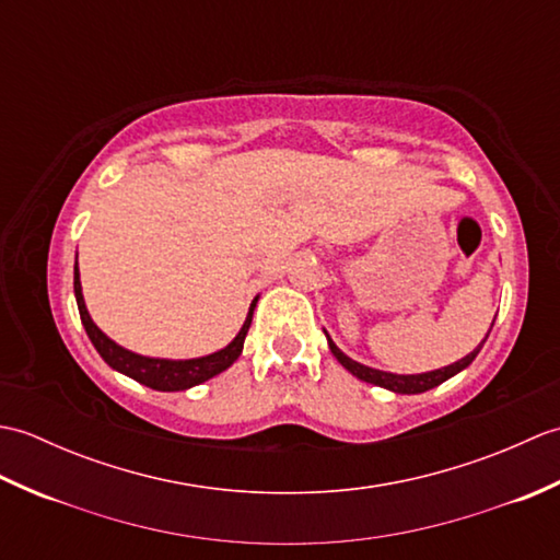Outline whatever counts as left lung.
I'll return each instance as SVG.
<instances>
[{"label":"left lung","instance_id":"obj_1","mask_svg":"<svg viewBox=\"0 0 560 560\" xmlns=\"http://www.w3.org/2000/svg\"><path fill=\"white\" fill-rule=\"evenodd\" d=\"M327 341H329L331 353L337 355V361H339L343 368H347L349 373H353L355 377L363 380V383H371V385H377V387L399 392V395H419V392L438 387L440 383H445L447 377L457 375V373L462 371V368H467L474 359H477V353H479V349H481V343H479V349H474L469 355H464V359L457 361V363H452V365H447V368H440V371L421 373V375H395V373H383V371H375V368H368V365L355 363V361L349 359V355H343V353L337 349V343L331 341L329 337H327ZM483 341H486V339H483Z\"/></svg>","mask_w":560,"mask_h":560}]
</instances>
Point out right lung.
Segmentation results:
<instances>
[{
	"label": "right lung",
	"mask_w": 560,
	"mask_h": 560,
	"mask_svg": "<svg viewBox=\"0 0 560 560\" xmlns=\"http://www.w3.org/2000/svg\"><path fill=\"white\" fill-rule=\"evenodd\" d=\"M74 293H77L81 323H83V327H86V335H89L93 347H96V351L103 355V361L110 368H115V371H120L132 380H137V383L147 385L151 389H161V392H177V389L195 387L199 383H205V380L223 373L229 365H233L237 355H241V351H243L249 323H253V311L257 305V299H255L253 305H249V313H247L243 329L237 331V337L225 349L211 353V355H205V359L161 361V359H147V355H137L132 351L117 347L115 341H110L96 325H93V319L86 311V303H83V295H81L79 265L74 267Z\"/></svg>",
	"instance_id": "right-lung-1"
}]
</instances>
